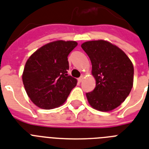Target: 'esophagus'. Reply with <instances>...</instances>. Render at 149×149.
Segmentation results:
<instances>
[{
  "label": "esophagus",
  "instance_id": "esophagus-1",
  "mask_svg": "<svg viewBox=\"0 0 149 149\" xmlns=\"http://www.w3.org/2000/svg\"><path fill=\"white\" fill-rule=\"evenodd\" d=\"M84 77L82 76V77H80L79 78H78V81H79V83H81V82L84 80Z\"/></svg>",
  "mask_w": 149,
  "mask_h": 149
}]
</instances>
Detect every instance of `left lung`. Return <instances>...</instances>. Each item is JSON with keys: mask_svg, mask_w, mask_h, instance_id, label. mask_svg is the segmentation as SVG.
<instances>
[{"mask_svg": "<svg viewBox=\"0 0 149 149\" xmlns=\"http://www.w3.org/2000/svg\"><path fill=\"white\" fill-rule=\"evenodd\" d=\"M91 58L96 87L86 93L91 107L108 112L120 106L129 95L134 82V66L123 50L105 40L81 45Z\"/></svg>", "mask_w": 149, "mask_h": 149, "instance_id": "8db88e82", "label": "left lung"}]
</instances>
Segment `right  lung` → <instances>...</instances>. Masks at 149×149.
Wrapping results in <instances>:
<instances>
[{"label": "right lung", "instance_id": "add662e5", "mask_svg": "<svg viewBox=\"0 0 149 149\" xmlns=\"http://www.w3.org/2000/svg\"><path fill=\"white\" fill-rule=\"evenodd\" d=\"M78 43L57 40L36 50L27 60L22 73L24 89L32 103L49 110L62 106L77 79L68 76V55Z\"/></svg>", "mask_w": 149, "mask_h": 149}]
</instances>
